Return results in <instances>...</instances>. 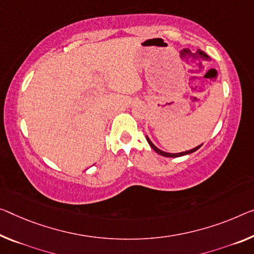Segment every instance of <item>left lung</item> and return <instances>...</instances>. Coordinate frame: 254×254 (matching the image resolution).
Masks as SVG:
<instances>
[{
  "mask_svg": "<svg viewBox=\"0 0 254 254\" xmlns=\"http://www.w3.org/2000/svg\"><path fill=\"white\" fill-rule=\"evenodd\" d=\"M145 137H146L147 143L150 144V146L152 147V149H153L155 152H157L158 154L162 155V157H167V158H178V157H183V155H186V154H190V153H193V152H195V151H196V150L200 149V147H201L202 145H203V144H200V145H197L196 147H194V149H192V150L184 151V152H179V153H169V152H165V151H162V150L158 149V147L155 146L153 143H152V140L149 138V136L146 135Z\"/></svg>",
  "mask_w": 254,
  "mask_h": 254,
  "instance_id": "left-lung-1",
  "label": "left lung"
}]
</instances>
